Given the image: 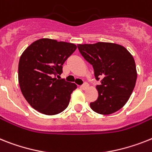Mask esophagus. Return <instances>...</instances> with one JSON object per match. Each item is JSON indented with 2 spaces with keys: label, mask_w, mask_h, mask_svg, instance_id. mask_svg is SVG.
Masks as SVG:
<instances>
[{
  "label": "esophagus",
  "mask_w": 152,
  "mask_h": 152,
  "mask_svg": "<svg viewBox=\"0 0 152 152\" xmlns=\"http://www.w3.org/2000/svg\"><path fill=\"white\" fill-rule=\"evenodd\" d=\"M81 87H82V89H83V90H86L88 87H89V85H88L87 83H83L81 86Z\"/></svg>",
  "instance_id": "1"
}]
</instances>
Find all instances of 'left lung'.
<instances>
[{"label":"left lung","mask_w":152,"mask_h":152,"mask_svg":"<svg viewBox=\"0 0 152 152\" xmlns=\"http://www.w3.org/2000/svg\"><path fill=\"white\" fill-rule=\"evenodd\" d=\"M83 58L93 66L100 85L97 100L90 107L100 114H110L119 110L129 100L137 80L133 56L121 45L110 42L78 45Z\"/></svg>","instance_id":"obj_1"}]
</instances>
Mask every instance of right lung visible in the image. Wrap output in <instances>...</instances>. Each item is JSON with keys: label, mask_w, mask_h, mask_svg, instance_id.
<instances>
[{"label": "right lung", "mask_w": 152, "mask_h": 152, "mask_svg": "<svg viewBox=\"0 0 152 152\" xmlns=\"http://www.w3.org/2000/svg\"><path fill=\"white\" fill-rule=\"evenodd\" d=\"M76 49L72 43L41 39L24 51L18 63V83L24 97L34 109L55 115L68 107L77 86L56 76L62 74V65Z\"/></svg>", "instance_id": "right-lung-1"}]
</instances>
